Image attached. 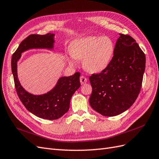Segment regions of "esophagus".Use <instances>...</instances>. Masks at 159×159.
Returning a JSON list of instances; mask_svg holds the SVG:
<instances>
[{
  "mask_svg": "<svg viewBox=\"0 0 159 159\" xmlns=\"http://www.w3.org/2000/svg\"><path fill=\"white\" fill-rule=\"evenodd\" d=\"M80 83H81V85H83V84H85L86 82H87V79H86L84 76H83V75H81V77H80Z\"/></svg>",
  "mask_w": 159,
  "mask_h": 159,
  "instance_id": "obj_1",
  "label": "esophagus"
}]
</instances>
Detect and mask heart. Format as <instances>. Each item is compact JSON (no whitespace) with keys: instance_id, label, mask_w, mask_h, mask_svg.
<instances>
[{"instance_id":"1","label":"heart","mask_w":159,"mask_h":159,"mask_svg":"<svg viewBox=\"0 0 159 159\" xmlns=\"http://www.w3.org/2000/svg\"><path fill=\"white\" fill-rule=\"evenodd\" d=\"M68 61L76 64L82 60L84 69L89 73H99L107 67L114 53V44L107 37L87 36L75 40L70 48Z\"/></svg>"}]
</instances>
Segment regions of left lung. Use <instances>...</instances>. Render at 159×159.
<instances>
[{
	"label": "left lung",
	"instance_id": "left-lung-1",
	"mask_svg": "<svg viewBox=\"0 0 159 159\" xmlns=\"http://www.w3.org/2000/svg\"><path fill=\"white\" fill-rule=\"evenodd\" d=\"M119 36L107 68L89 77V104L107 117L123 113L135 102L145 70V55L135 40L129 35Z\"/></svg>",
	"mask_w": 159,
	"mask_h": 159
}]
</instances>
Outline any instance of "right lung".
<instances>
[{
  "label": "right lung",
  "instance_id": "obj_1",
  "mask_svg": "<svg viewBox=\"0 0 159 159\" xmlns=\"http://www.w3.org/2000/svg\"><path fill=\"white\" fill-rule=\"evenodd\" d=\"M54 34L45 35L31 34L19 45L12 56L11 68L14 85L19 99L27 110L36 116L48 120L60 118L68 111L70 100L75 91L80 87V73L76 72L69 77H61L55 87L42 95H34L28 92L21 85L18 78L17 62L22 53L30 49L54 48Z\"/></svg>",
  "mask_w": 159,
  "mask_h": 159
}]
</instances>
